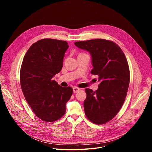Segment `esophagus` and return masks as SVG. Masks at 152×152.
<instances>
[{"instance_id": "1", "label": "esophagus", "mask_w": 152, "mask_h": 152, "mask_svg": "<svg viewBox=\"0 0 152 152\" xmlns=\"http://www.w3.org/2000/svg\"><path fill=\"white\" fill-rule=\"evenodd\" d=\"M79 90H80V88H78V87H77V86H75V87H73V92H74L75 93H77Z\"/></svg>"}]
</instances>
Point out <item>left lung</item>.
Wrapping results in <instances>:
<instances>
[{
  "mask_svg": "<svg viewBox=\"0 0 152 152\" xmlns=\"http://www.w3.org/2000/svg\"><path fill=\"white\" fill-rule=\"evenodd\" d=\"M75 45L90 53L93 66L91 73L98 75L100 82L96 91L85 89V115L94 124H104L117 115L126 97L130 81L126 58L118 45L110 40L95 39Z\"/></svg>",
  "mask_w": 152,
  "mask_h": 152,
  "instance_id": "left-lung-1",
  "label": "left lung"
}]
</instances>
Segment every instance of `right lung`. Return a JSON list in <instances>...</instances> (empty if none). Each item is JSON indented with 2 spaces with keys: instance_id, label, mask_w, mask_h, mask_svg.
Instances as JSON below:
<instances>
[{
  "instance_id": "1",
  "label": "right lung",
  "mask_w": 152,
  "mask_h": 152,
  "mask_svg": "<svg viewBox=\"0 0 152 152\" xmlns=\"http://www.w3.org/2000/svg\"><path fill=\"white\" fill-rule=\"evenodd\" d=\"M69 46L66 41L42 39L29 48L20 69V85L34 114L46 122L59 120L73 94L70 86L62 87L53 80L63 66Z\"/></svg>"
}]
</instances>
